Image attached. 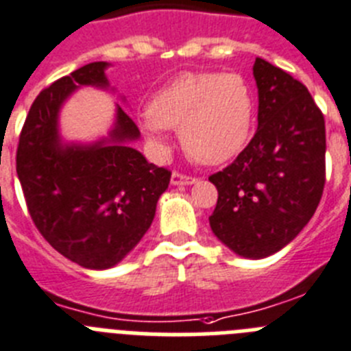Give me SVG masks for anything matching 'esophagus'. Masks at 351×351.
Wrapping results in <instances>:
<instances>
[{"instance_id": "esophagus-1", "label": "esophagus", "mask_w": 351, "mask_h": 351, "mask_svg": "<svg viewBox=\"0 0 351 351\" xmlns=\"http://www.w3.org/2000/svg\"><path fill=\"white\" fill-rule=\"evenodd\" d=\"M197 178L194 176H187V175H182V173H173L171 175V185H193L196 184Z\"/></svg>"}]
</instances>
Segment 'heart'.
I'll use <instances>...</instances> for the list:
<instances>
[{"label": "heart", "instance_id": "b5f03b06", "mask_svg": "<svg viewBox=\"0 0 351 351\" xmlns=\"http://www.w3.org/2000/svg\"><path fill=\"white\" fill-rule=\"evenodd\" d=\"M146 141L166 152V129H180V143L201 164L228 162L249 145L254 95L237 72H185L158 90L139 120Z\"/></svg>", "mask_w": 351, "mask_h": 351}]
</instances>
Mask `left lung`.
Returning <instances> with one entry per match:
<instances>
[{
	"mask_svg": "<svg viewBox=\"0 0 351 351\" xmlns=\"http://www.w3.org/2000/svg\"><path fill=\"white\" fill-rule=\"evenodd\" d=\"M258 130L233 164L210 176L213 234L234 254L260 260L304 230L325 185V120L307 88L256 58Z\"/></svg>",
	"mask_w": 351,
	"mask_h": 351,
	"instance_id": "left-lung-1",
	"label": "left lung"
}]
</instances>
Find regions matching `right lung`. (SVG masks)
<instances>
[{"instance_id": "1", "label": "right lung", "mask_w": 351, "mask_h": 351, "mask_svg": "<svg viewBox=\"0 0 351 351\" xmlns=\"http://www.w3.org/2000/svg\"><path fill=\"white\" fill-rule=\"evenodd\" d=\"M108 66L88 63L40 91L17 148V176L35 226L60 254L91 270L114 267L138 245L171 178L134 148L141 134L118 104L108 136L63 139V104L83 86L111 90Z\"/></svg>"}]
</instances>
